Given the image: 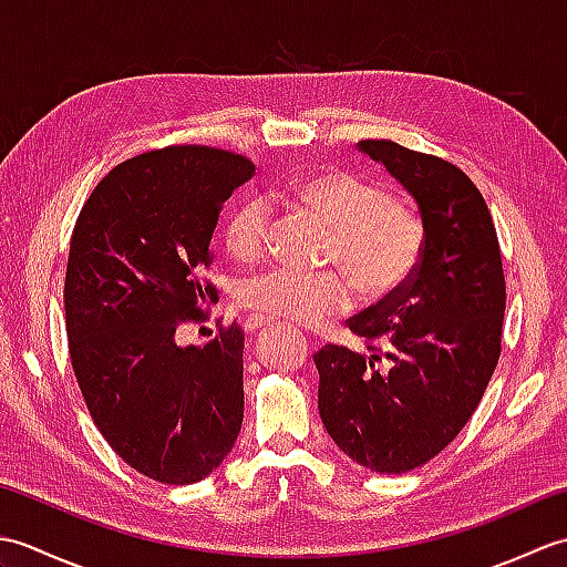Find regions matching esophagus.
<instances>
[{
	"label": "esophagus",
	"mask_w": 567,
	"mask_h": 567,
	"mask_svg": "<svg viewBox=\"0 0 567 567\" xmlns=\"http://www.w3.org/2000/svg\"><path fill=\"white\" fill-rule=\"evenodd\" d=\"M244 327H246L248 333H256V331H260V329H265V327H270V321L265 319V317H248Z\"/></svg>",
	"instance_id": "34e87169"
}]
</instances>
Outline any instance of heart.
<instances>
[{"label":"heart","mask_w":567,"mask_h":567,"mask_svg":"<svg viewBox=\"0 0 567 567\" xmlns=\"http://www.w3.org/2000/svg\"><path fill=\"white\" fill-rule=\"evenodd\" d=\"M290 197L299 212L329 228L327 265L339 268L365 302H382L412 282L426 246L424 219L412 204L346 171L299 179ZM270 226L272 212L262 197L236 204L224 228L228 250L238 260H258L268 250ZM344 281L336 272L309 277L270 268L244 277L236 285V302L256 317L321 327L351 309L353 292Z\"/></svg>","instance_id":"obj_1"}]
</instances>
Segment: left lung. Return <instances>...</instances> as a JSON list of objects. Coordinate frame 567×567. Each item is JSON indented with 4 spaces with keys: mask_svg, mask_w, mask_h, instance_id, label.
Segmentation results:
<instances>
[{
    "mask_svg": "<svg viewBox=\"0 0 567 567\" xmlns=\"http://www.w3.org/2000/svg\"><path fill=\"white\" fill-rule=\"evenodd\" d=\"M358 148L416 199L426 246L412 282L346 321L365 351L315 353L319 414L348 457L400 475L436 457L483 400L507 287L489 209L461 167L390 138Z\"/></svg>",
    "mask_w": 567,
    "mask_h": 567,
    "instance_id": "obj_1",
    "label": "left lung"
}]
</instances>
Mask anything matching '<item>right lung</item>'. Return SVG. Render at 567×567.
Returning <instances> with one entry per match:
<instances>
[{"label": "right lung", "mask_w": 567, "mask_h": 567, "mask_svg": "<svg viewBox=\"0 0 567 567\" xmlns=\"http://www.w3.org/2000/svg\"><path fill=\"white\" fill-rule=\"evenodd\" d=\"M256 173L244 155L167 146L116 165L84 202L70 238L65 329L94 426L155 483L192 485L234 449L244 424V341L216 321L204 346H179L209 319L202 277L224 202Z\"/></svg>", "instance_id": "add662e5"}]
</instances>
